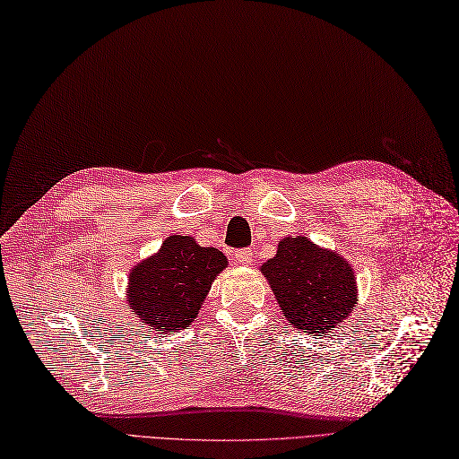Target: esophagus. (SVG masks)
Here are the masks:
<instances>
[{
	"mask_svg": "<svg viewBox=\"0 0 459 459\" xmlns=\"http://www.w3.org/2000/svg\"><path fill=\"white\" fill-rule=\"evenodd\" d=\"M235 262L241 264V265H248L252 262V250L250 248L235 250Z\"/></svg>",
	"mask_w": 459,
	"mask_h": 459,
	"instance_id": "34e87169",
	"label": "esophagus"
}]
</instances>
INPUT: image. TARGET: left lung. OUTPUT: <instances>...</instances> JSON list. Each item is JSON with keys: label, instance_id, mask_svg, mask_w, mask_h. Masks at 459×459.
<instances>
[{"label": "left lung", "instance_id": "8db88e82", "mask_svg": "<svg viewBox=\"0 0 459 459\" xmlns=\"http://www.w3.org/2000/svg\"><path fill=\"white\" fill-rule=\"evenodd\" d=\"M284 319L315 336H328L359 302L353 265L304 235L282 237L277 255L262 264Z\"/></svg>", "mask_w": 459, "mask_h": 459}]
</instances>
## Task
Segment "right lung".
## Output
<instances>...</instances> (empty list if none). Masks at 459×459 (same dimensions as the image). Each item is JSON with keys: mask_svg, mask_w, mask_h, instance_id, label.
Segmentation results:
<instances>
[{"mask_svg": "<svg viewBox=\"0 0 459 459\" xmlns=\"http://www.w3.org/2000/svg\"><path fill=\"white\" fill-rule=\"evenodd\" d=\"M228 258L214 247H201L192 235H169L161 248L129 272L127 298L148 332L175 334L194 323L214 279Z\"/></svg>", "mask_w": 459, "mask_h": 459, "instance_id": "obj_1", "label": "right lung"}]
</instances>
